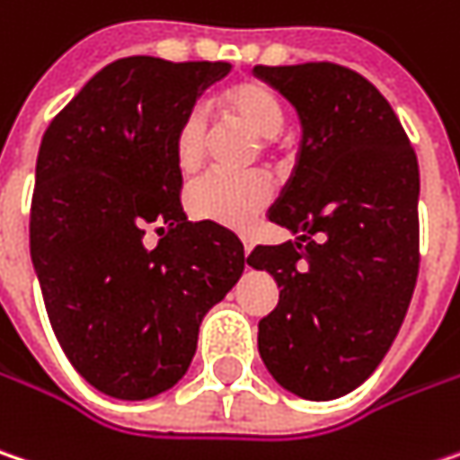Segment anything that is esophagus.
<instances>
[{"mask_svg": "<svg viewBox=\"0 0 460 460\" xmlns=\"http://www.w3.org/2000/svg\"><path fill=\"white\" fill-rule=\"evenodd\" d=\"M242 247H244V255H250V252H252V244H250L244 236H242Z\"/></svg>", "mask_w": 460, "mask_h": 460, "instance_id": "obj_1", "label": "esophagus"}]
</instances>
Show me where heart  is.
<instances>
[{
    "label": "heart",
    "mask_w": 460,
    "mask_h": 460,
    "mask_svg": "<svg viewBox=\"0 0 460 460\" xmlns=\"http://www.w3.org/2000/svg\"><path fill=\"white\" fill-rule=\"evenodd\" d=\"M221 106L231 119L252 129L257 137H265V143L279 137L286 124L281 101L262 83L247 80L234 85L221 95ZM172 150L179 172L184 174H192L203 164L208 150V117L203 106L187 109V114L179 119ZM270 200H273V181L265 174L234 176L210 172L187 187V208L195 218L234 226V229L247 226Z\"/></svg>",
    "instance_id": "1"
}]
</instances>
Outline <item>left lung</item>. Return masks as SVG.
I'll use <instances>...</instances> for the list:
<instances>
[{"instance_id": "8db88e82", "label": "left lung", "mask_w": 460, "mask_h": 460, "mask_svg": "<svg viewBox=\"0 0 460 460\" xmlns=\"http://www.w3.org/2000/svg\"><path fill=\"white\" fill-rule=\"evenodd\" d=\"M252 72L302 122L294 174L268 213L302 236L247 257L281 288L257 325V349L286 391L331 401L377 369L409 310L419 273L417 153L391 103L354 69L307 62Z\"/></svg>"}]
</instances>
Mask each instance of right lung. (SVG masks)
<instances>
[{"instance_id": "add662e5", "label": "right lung", "mask_w": 460, "mask_h": 460, "mask_svg": "<svg viewBox=\"0 0 460 460\" xmlns=\"http://www.w3.org/2000/svg\"><path fill=\"white\" fill-rule=\"evenodd\" d=\"M226 62L127 57L51 119L36 161L31 257L72 367L101 393L143 401L181 380L200 323L244 270V247L187 221L174 129ZM153 228L159 242L145 244Z\"/></svg>"}]
</instances>
